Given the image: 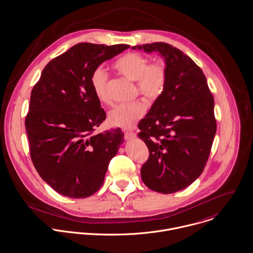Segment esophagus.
Returning a JSON list of instances; mask_svg holds the SVG:
<instances>
[{
  "instance_id": "esophagus-1",
  "label": "esophagus",
  "mask_w": 253,
  "mask_h": 253,
  "mask_svg": "<svg viewBox=\"0 0 253 253\" xmlns=\"http://www.w3.org/2000/svg\"><path fill=\"white\" fill-rule=\"evenodd\" d=\"M124 137H125V140H131V139H134L136 137V133L135 132H131V131H126L125 134H124Z\"/></svg>"
}]
</instances>
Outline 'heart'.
<instances>
[{
	"label": "heart",
	"mask_w": 253,
	"mask_h": 253,
	"mask_svg": "<svg viewBox=\"0 0 253 253\" xmlns=\"http://www.w3.org/2000/svg\"><path fill=\"white\" fill-rule=\"evenodd\" d=\"M120 75L137 83L138 93L145 101H156L164 92L167 83V68L164 62L155 61L150 63L145 55L130 51L118 59L112 65ZM90 84L99 101L108 102L107 94L108 74L101 68H96L90 77ZM146 108L141 102L119 104L108 112V121L115 126L129 129L144 116Z\"/></svg>",
	"instance_id": "1"
}]
</instances>
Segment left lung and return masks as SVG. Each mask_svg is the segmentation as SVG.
I'll list each match as a JSON object with an SVG mask.
<instances>
[{"label":"left lung","mask_w":253,"mask_h":253,"mask_svg":"<svg viewBox=\"0 0 253 253\" xmlns=\"http://www.w3.org/2000/svg\"><path fill=\"white\" fill-rule=\"evenodd\" d=\"M132 49L158 51L167 68L163 94L138 125L150 152L141 177L152 191L176 193L201 176L208 160L217 127L213 95L201 67L181 50L163 42Z\"/></svg>","instance_id":"8db88e82"}]
</instances>
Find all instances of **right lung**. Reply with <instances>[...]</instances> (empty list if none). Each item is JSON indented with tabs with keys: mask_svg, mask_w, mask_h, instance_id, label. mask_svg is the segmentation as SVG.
I'll use <instances>...</instances> for the list:
<instances>
[{
	"mask_svg": "<svg viewBox=\"0 0 253 253\" xmlns=\"http://www.w3.org/2000/svg\"><path fill=\"white\" fill-rule=\"evenodd\" d=\"M129 47L77 44L51 59L31 91L25 117L31 160L40 177L64 197L83 199L98 192L124 142L119 128L95 134L106 114L90 77Z\"/></svg>",
	"mask_w": 253,
	"mask_h": 253,
	"instance_id": "1",
	"label": "right lung"
}]
</instances>
